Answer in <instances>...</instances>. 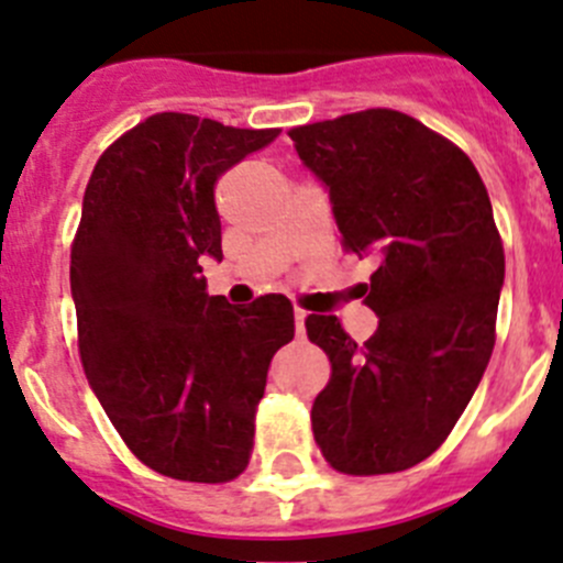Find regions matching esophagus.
Returning <instances> with one entry per match:
<instances>
[{"label": "esophagus", "mask_w": 563, "mask_h": 563, "mask_svg": "<svg viewBox=\"0 0 563 563\" xmlns=\"http://www.w3.org/2000/svg\"><path fill=\"white\" fill-rule=\"evenodd\" d=\"M306 317L308 313L302 311V308H297V311H294V325H297V336H306Z\"/></svg>", "instance_id": "1"}]
</instances>
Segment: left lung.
<instances>
[{"mask_svg":"<svg viewBox=\"0 0 563 563\" xmlns=\"http://www.w3.org/2000/svg\"><path fill=\"white\" fill-rule=\"evenodd\" d=\"M288 136L325 181L344 252L378 261L367 342L336 317L306 319L331 362L313 440L351 477L407 471L449 438L494 351L505 250L488 190L452 140L404 111H353Z\"/></svg>","mask_w":563,"mask_h":563,"instance_id":"1","label":"left lung"}]
</instances>
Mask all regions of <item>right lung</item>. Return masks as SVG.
<instances>
[{
    "mask_svg": "<svg viewBox=\"0 0 563 563\" xmlns=\"http://www.w3.org/2000/svg\"><path fill=\"white\" fill-rule=\"evenodd\" d=\"M280 129H232L159 111L100 154L73 241L84 373L140 463L181 483H230L250 465L269 362L294 308L210 297L221 261L216 181Z\"/></svg>",
    "mask_w": 563,
    "mask_h": 563,
    "instance_id": "right-lung-1",
    "label": "right lung"
}]
</instances>
